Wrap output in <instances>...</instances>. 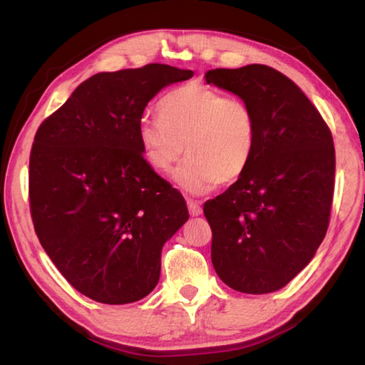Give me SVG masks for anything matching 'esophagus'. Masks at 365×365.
Returning a JSON list of instances; mask_svg holds the SVG:
<instances>
[{"label": "esophagus", "instance_id": "1", "mask_svg": "<svg viewBox=\"0 0 365 365\" xmlns=\"http://www.w3.org/2000/svg\"><path fill=\"white\" fill-rule=\"evenodd\" d=\"M187 205H188V211H190V214L191 215H200L201 212H202V209H201V205L197 201H195V200H188L187 201Z\"/></svg>", "mask_w": 365, "mask_h": 365}]
</instances>
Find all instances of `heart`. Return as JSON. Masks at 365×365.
Wrapping results in <instances>:
<instances>
[{
	"label": "heart",
	"instance_id": "heart-1",
	"mask_svg": "<svg viewBox=\"0 0 365 365\" xmlns=\"http://www.w3.org/2000/svg\"><path fill=\"white\" fill-rule=\"evenodd\" d=\"M159 120L141 122L138 141L146 164L165 175L183 154L177 185L193 195L245 175L255 159L257 119L248 101L202 83H187L158 103Z\"/></svg>",
	"mask_w": 365,
	"mask_h": 365
}]
</instances>
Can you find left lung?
<instances>
[{"label":"left lung","mask_w":365,"mask_h":365,"mask_svg":"<svg viewBox=\"0 0 365 365\" xmlns=\"http://www.w3.org/2000/svg\"><path fill=\"white\" fill-rule=\"evenodd\" d=\"M206 82L248 101L257 119L250 169L205 202L212 265L237 292H277L311 262L329 228L331 132L299 86L269 66L214 69Z\"/></svg>","instance_id":"left-lung-1"}]
</instances>
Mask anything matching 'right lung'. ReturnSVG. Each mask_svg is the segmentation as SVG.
Segmentation results:
<instances>
[{
	"label": "right lung",
	"instance_id": "right-lung-1",
	"mask_svg": "<svg viewBox=\"0 0 365 365\" xmlns=\"http://www.w3.org/2000/svg\"><path fill=\"white\" fill-rule=\"evenodd\" d=\"M191 77L168 64L96 73L35 133V233L64 279L93 301L150 294L164 243L188 220L183 196L146 164L138 127L153 96Z\"/></svg>",
	"mask_w": 365,
	"mask_h": 365
}]
</instances>
